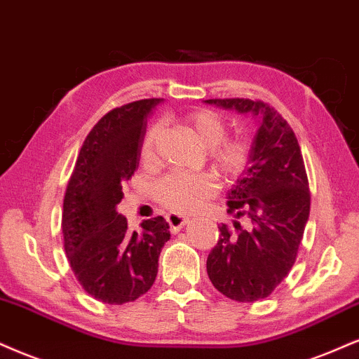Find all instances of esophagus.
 Returning <instances> with one entry per match:
<instances>
[{"mask_svg": "<svg viewBox=\"0 0 359 359\" xmlns=\"http://www.w3.org/2000/svg\"><path fill=\"white\" fill-rule=\"evenodd\" d=\"M167 222H168V227H170L172 232H179L180 229H182L184 226H187L189 219L184 217V215H177V214H168L167 215Z\"/></svg>", "mask_w": 359, "mask_h": 359, "instance_id": "obj_1", "label": "esophagus"}]
</instances>
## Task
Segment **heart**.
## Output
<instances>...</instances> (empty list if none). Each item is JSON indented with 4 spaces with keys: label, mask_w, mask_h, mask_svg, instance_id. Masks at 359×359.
Wrapping results in <instances>:
<instances>
[{
    "label": "heart",
    "mask_w": 359,
    "mask_h": 359,
    "mask_svg": "<svg viewBox=\"0 0 359 359\" xmlns=\"http://www.w3.org/2000/svg\"><path fill=\"white\" fill-rule=\"evenodd\" d=\"M185 125L192 132L201 149L209 152L210 167L219 179H234L244 170L250 157V144L245 137H226L227 127L217 114L210 110H194L185 115ZM161 123H154L142 140V161L150 162L154 147L161 133ZM214 194V182L205 175H191L172 172L154 185V196L158 204L177 214L196 210L205 198Z\"/></svg>",
    "instance_id": "heart-1"
}]
</instances>
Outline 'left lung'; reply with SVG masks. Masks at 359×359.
Wrapping results in <instances>:
<instances>
[{"label":"left lung","instance_id":"left-lung-1","mask_svg":"<svg viewBox=\"0 0 359 359\" xmlns=\"http://www.w3.org/2000/svg\"><path fill=\"white\" fill-rule=\"evenodd\" d=\"M250 114L259 127L248 168L227 192L234 227H219L207 274L229 299L254 303L279 286L294 264L309 217V184L303 154L289 123L267 103L249 98L205 100Z\"/></svg>","mask_w":359,"mask_h":359}]
</instances>
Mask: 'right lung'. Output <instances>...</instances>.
<instances>
[{
  "label": "right lung",
  "mask_w": 359,
  "mask_h": 359,
  "mask_svg": "<svg viewBox=\"0 0 359 359\" xmlns=\"http://www.w3.org/2000/svg\"><path fill=\"white\" fill-rule=\"evenodd\" d=\"M162 98L137 100L103 115L81 147L63 198L62 232L68 262L81 287L107 304L132 303L155 283L158 256L170 239L165 219L130 232L116 212L122 184L140 162L147 116Z\"/></svg>",
  "instance_id": "obj_1"
}]
</instances>
